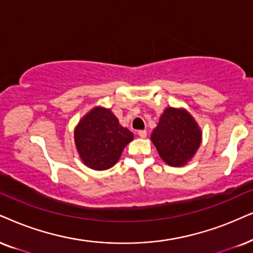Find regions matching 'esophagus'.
Segmentation results:
<instances>
[{"mask_svg":"<svg viewBox=\"0 0 253 253\" xmlns=\"http://www.w3.org/2000/svg\"><path fill=\"white\" fill-rule=\"evenodd\" d=\"M137 135H139L140 137H146L147 136V132H146V130L141 129V130H139V132H137Z\"/></svg>","mask_w":253,"mask_h":253,"instance_id":"obj_1","label":"esophagus"}]
</instances>
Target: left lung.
Returning a JSON list of instances; mask_svg holds the SVG:
<instances>
[{
	"mask_svg": "<svg viewBox=\"0 0 253 253\" xmlns=\"http://www.w3.org/2000/svg\"><path fill=\"white\" fill-rule=\"evenodd\" d=\"M150 137L166 164L180 167L195 155L202 134L188 112L169 107Z\"/></svg>",
	"mask_w": 253,
	"mask_h": 253,
	"instance_id": "1",
	"label": "left lung"
}]
</instances>
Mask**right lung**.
Here are the masks:
<instances>
[{"mask_svg": "<svg viewBox=\"0 0 253 253\" xmlns=\"http://www.w3.org/2000/svg\"><path fill=\"white\" fill-rule=\"evenodd\" d=\"M133 133L119 125L111 110L95 107L79 121L75 142L83 162L95 170L113 167Z\"/></svg>", "mask_w": 253, "mask_h": 253, "instance_id": "add662e5", "label": "right lung"}]
</instances>
